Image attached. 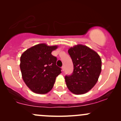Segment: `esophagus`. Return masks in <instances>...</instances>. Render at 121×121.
<instances>
[{
	"instance_id": "esophagus-1",
	"label": "esophagus",
	"mask_w": 121,
	"mask_h": 121,
	"mask_svg": "<svg viewBox=\"0 0 121 121\" xmlns=\"http://www.w3.org/2000/svg\"><path fill=\"white\" fill-rule=\"evenodd\" d=\"M62 71H64V66H62Z\"/></svg>"
}]
</instances>
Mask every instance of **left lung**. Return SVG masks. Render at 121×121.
Segmentation results:
<instances>
[{
	"instance_id": "left-lung-1",
	"label": "left lung",
	"mask_w": 121,
	"mask_h": 121,
	"mask_svg": "<svg viewBox=\"0 0 121 121\" xmlns=\"http://www.w3.org/2000/svg\"><path fill=\"white\" fill-rule=\"evenodd\" d=\"M73 64V72L65 76L68 89L75 94L88 92L98 81L102 61L96 52L85 45L78 44L68 50Z\"/></svg>"
}]
</instances>
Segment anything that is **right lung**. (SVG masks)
I'll return each mask as SVG.
<instances>
[{
  "instance_id": "obj_1",
  "label": "right lung",
  "mask_w": 121,
  "mask_h": 121,
  "mask_svg": "<svg viewBox=\"0 0 121 121\" xmlns=\"http://www.w3.org/2000/svg\"><path fill=\"white\" fill-rule=\"evenodd\" d=\"M57 45L37 44L26 50L20 57L22 78L35 93L46 94L52 90L56 77L61 73L56 65L57 58L51 54Z\"/></svg>"
}]
</instances>
